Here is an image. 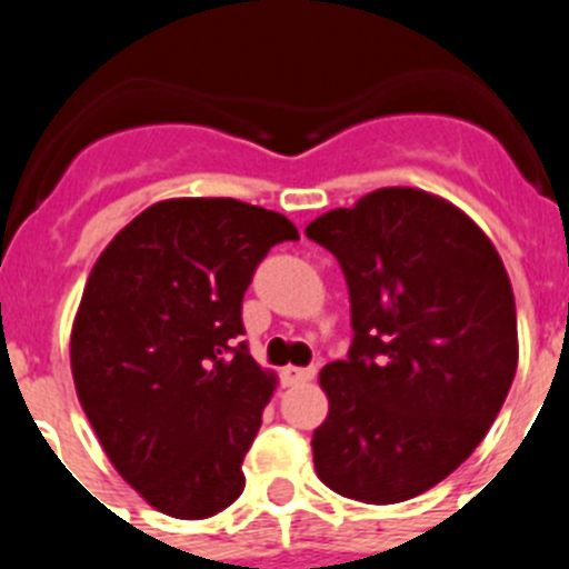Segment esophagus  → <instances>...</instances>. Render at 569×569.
I'll use <instances>...</instances> for the list:
<instances>
[{"label":"esophagus","mask_w":569,"mask_h":569,"mask_svg":"<svg viewBox=\"0 0 569 569\" xmlns=\"http://www.w3.org/2000/svg\"><path fill=\"white\" fill-rule=\"evenodd\" d=\"M316 376V367H293L288 365L281 370V379L284 385H301V381H310Z\"/></svg>","instance_id":"34e87169"}]
</instances>
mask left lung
Masks as SVG:
<instances>
[{
    "mask_svg": "<svg viewBox=\"0 0 569 569\" xmlns=\"http://www.w3.org/2000/svg\"><path fill=\"white\" fill-rule=\"evenodd\" d=\"M308 239L339 259L353 345L321 367L319 479L396 505L447 479L510 393L519 330L499 250L465 210L419 188H379L321 213Z\"/></svg>",
    "mask_w": 569,
    "mask_h": 569,
    "instance_id": "8db88e82",
    "label": "left lung"
}]
</instances>
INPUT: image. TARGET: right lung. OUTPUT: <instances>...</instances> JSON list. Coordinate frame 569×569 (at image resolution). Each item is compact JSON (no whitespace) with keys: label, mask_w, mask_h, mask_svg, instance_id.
<instances>
[{"label":"right lung","mask_w":569,"mask_h":569,"mask_svg":"<svg viewBox=\"0 0 569 569\" xmlns=\"http://www.w3.org/2000/svg\"><path fill=\"white\" fill-rule=\"evenodd\" d=\"M288 216L239 199H164L110 239L70 330V370L99 445L150 507L208 519L244 490L241 461L276 376L244 341L241 299Z\"/></svg>","instance_id":"add662e5"}]
</instances>
